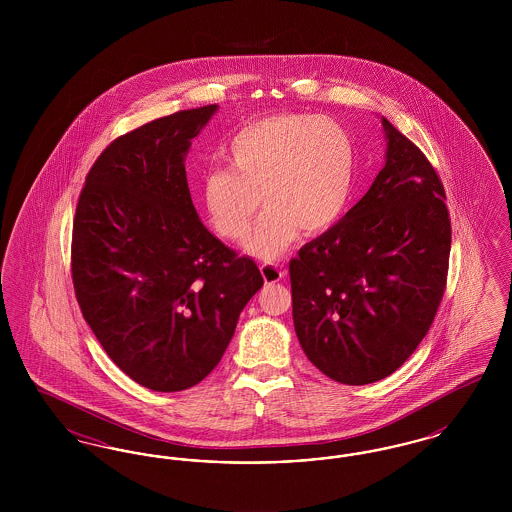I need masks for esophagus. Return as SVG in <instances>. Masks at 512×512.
<instances>
[{
    "label": "esophagus",
    "mask_w": 512,
    "mask_h": 512,
    "mask_svg": "<svg viewBox=\"0 0 512 512\" xmlns=\"http://www.w3.org/2000/svg\"><path fill=\"white\" fill-rule=\"evenodd\" d=\"M261 274L265 278L267 284H274V282H280L284 278V268L280 265H270V263H263L261 265Z\"/></svg>",
    "instance_id": "obj_1"
}]
</instances>
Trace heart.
I'll return each mask as SVG.
<instances>
[{"mask_svg":"<svg viewBox=\"0 0 512 512\" xmlns=\"http://www.w3.org/2000/svg\"><path fill=\"white\" fill-rule=\"evenodd\" d=\"M226 169L205 172L199 195L213 230L244 240L261 203L267 207L247 240L261 259L280 257L295 238L338 219L353 184V142L340 124L311 115H274L247 124L222 151Z\"/></svg>","mask_w":512,"mask_h":512,"instance_id":"obj_1","label":"heart"}]
</instances>
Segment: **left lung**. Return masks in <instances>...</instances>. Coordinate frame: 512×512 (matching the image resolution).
Returning <instances> with one entry per match:
<instances>
[{
    "instance_id": "left-lung-1",
    "label": "left lung",
    "mask_w": 512,
    "mask_h": 512,
    "mask_svg": "<svg viewBox=\"0 0 512 512\" xmlns=\"http://www.w3.org/2000/svg\"><path fill=\"white\" fill-rule=\"evenodd\" d=\"M386 165L345 217L290 261L293 324L328 378L365 386L428 334L447 284L451 219L428 157L384 119Z\"/></svg>"
}]
</instances>
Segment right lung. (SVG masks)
Returning a JSON list of instances; mask_svg holds the SVG:
<instances>
[{
  "label": "right lung",
  "instance_id": "obj_1",
  "mask_svg": "<svg viewBox=\"0 0 512 512\" xmlns=\"http://www.w3.org/2000/svg\"><path fill=\"white\" fill-rule=\"evenodd\" d=\"M217 103L146 122L101 151L73 222L80 311L111 361L153 391H182L219 365L263 276L197 217L190 140Z\"/></svg>",
  "mask_w": 512,
  "mask_h": 512
}]
</instances>
